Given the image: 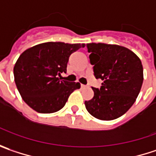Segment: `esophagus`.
I'll use <instances>...</instances> for the list:
<instances>
[{
	"label": "esophagus",
	"instance_id": "esophagus-1",
	"mask_svg": "<svg viewBox=\"0 0 156 156\" xmlns=\"http://www.w3.org/2000/svg\"><path fill=\"white\" fill-rule=\"evenodd\" d=\"M86 87H87V85H84V84H82V83H81V88H86Z\"/></svg>",
	"mask_w": 156,
	"mask_h": 156
}]
</instances>
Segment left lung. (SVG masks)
<instances>
[{"instance_id":"left-lung-1","label":"left lung","mask_w":156,"mask_h":156,"mask_svg":"<svg viewBox=\"0 0 156 156\" xmlns=\"http://www.w3.org/2000/svg\"><path fill=\"white\" fill-rule=\"evenodd\" d=\"M86 46L95 77L103 83L100 89L92 87L94 97L84 102L85 108L100 120L116 119L129 110L141 90L142 62L123 46L105 43H90Z\"/></svg>"}]
</instances>
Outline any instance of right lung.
I'll return each mask as SVG.
<instances>
[{
  "instance_id": "add662e5",
  "label": "right lung",
  "mask_w": 156,
  "mask_h": 156,
  "mask_svg": "<svg viewBox=\"0 0 156 156\" xmlns=\"http://www.w3.org/2000/svg\"><path fill=\"white\" fill-rule=\"evenodd\" d=\"M84 44L46 42L23 51L14 67L15 84L25 103L39 113H53L65 106L80 83L61 80L70 55Z\"/></svg>"
}]
</instances>
